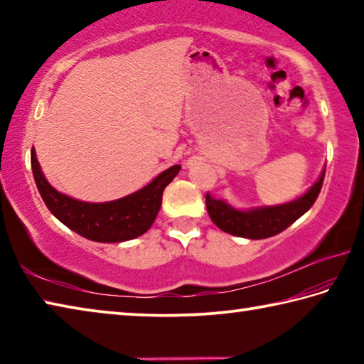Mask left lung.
<instances>
[{
  "label": "left lung",
  "mask_w": 364,
  "mask_h": 364,
  "mask_svg": "<svg viewBox=\"0 0 364 364\" xmlns=\"http://www.w3.org/2000/svg\"><path fill=\"white\" fill-rule=\"evenodd\" d=\"M323 181L324 170L319 175L318 181L295 200L279 205L249 208V210H239V208L226 204L225 200L213 199L207 193L205 205L208 217L220 230L237 237L267 239L276 236L291 226L295 220H299L305 212L310 210V207L315 204L319 191H321Z\"/></svg>",
  "instance_id": "8db88e82"
}]
</instances>
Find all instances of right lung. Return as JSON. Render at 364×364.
Wrapping results in <instances>:
<instances>
[{
    "instance_id": "right-lung-1",
    "label": "right lung",
    "mask_w": 364,
    "mask_h": 364,
    "mask_svg": "<svg viewBox=\"0 0 364 364\" xmlns=\"http://www.w3.org/2000/svg\"><path fill=\"white\" fill-rule=\"evenodd\" d=\"M33 178L41 199L54 217L72 231L95 242H123L144 234L162 205L164 189L181 170L180 165L162 171L136 193L110 202H83L54 189L43 175L35 149L30 154Z\"/></svg>"
}]
</instances>
